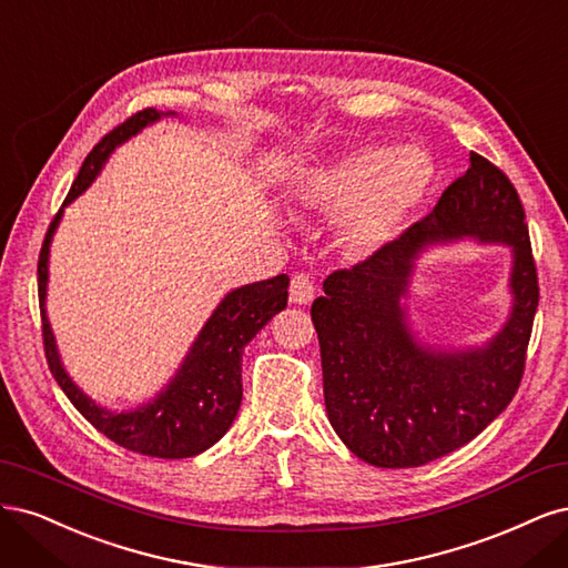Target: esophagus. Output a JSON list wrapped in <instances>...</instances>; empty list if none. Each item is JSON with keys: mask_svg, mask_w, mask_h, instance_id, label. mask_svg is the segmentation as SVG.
Returning a JSON list of instances; mask_svg holds the SVG:
<instances>
[{"mask_svg": "<svg viewBox=\"0 0 568 568\" xmlns=\"http://www.w3.org/2000/svg\"><path fill=\"white\" fill-rule=\"evenodd\" d=\"M314 283L306 276V273H297V276H292L290 281V302L292 304H311L314 300Z\"/></svg>", "mask_w": 568, "mask_h": 568, "instance_id": "34e87169", "label": "esophagus"}]
</instances>
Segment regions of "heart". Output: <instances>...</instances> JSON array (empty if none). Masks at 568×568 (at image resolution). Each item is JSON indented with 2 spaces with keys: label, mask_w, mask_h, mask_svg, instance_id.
<instances>
[{
  "label": "heart",
  "mask_w": 568,
  "mask_h": 568,
  "mask_svg": "<svg viewBox=\"0 0 568 568\" xmlns=\"http://www.w3.org/2000/svg\"><path fill=\"white\" fill-rule=\"evenodd\" d=\"M434 164L417 143L365 145L327 168L311 170L297 184V200L325 216H346L342 241L354 254L387 245L406 216L423 203Z\"/></svg>",
  "instance_id": "obj_1"
}]
</instances>
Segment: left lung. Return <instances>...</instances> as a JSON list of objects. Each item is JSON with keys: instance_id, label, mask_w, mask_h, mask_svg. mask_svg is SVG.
<instances>
[{"instance_id": "left-lung-1", "label": "left lung", "mask_w": 568, "mask_h": 568, "mask_svg": "<svg viewBox=\"0 0 568 568\" xmlns=\"http://www.w3.org/2000/svg\"><path fill=\"white\" fill-rule=\"evenodd\" d=\"M477 236L513 250V311L496 338L469 351H434L407 325L416 254ZM311 306L325 410L356 457L375 467H419L469 444L515 398L538 308V273L521 200L496 164L469 153V170L436 207L365 262L331 273Z\"/></svg>"}]
</instances>
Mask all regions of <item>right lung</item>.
Segmentation results:
<instances>
[{
  "mask_svg": "<svg viewBox=\"0 0 568 568\" xmlns=\"http://www.w3.org/2000/svg\"><path fill=\"white\" fill-rule=\"evenodd\" d=\"M170 115L176 113H160L155 108H145V111H139L136 115L115 126L111 134H105L94 145V151L87 155L78 179L72 181V189L63 200V207L91 186V181L99 176L108 155L115 151V145L139 134L143 126ZM63 207L53 216L38 262L42 337L53 379L59 382V387L65 392L70 404L91 425L126 450L151 457H168V460L193 457L207 450L233 425L243 400V349L278 311L285 308L290 278L281 273V276H273L268 281L231 290L222 304L214 308V314L207 318L205 327L200 331L191 352L186 354L184 363H181V368L170 379L168 387L153 400H149V404L134 410H108L99 406L97 400H91L65 373L57 349V339H53L47 318L49 247L63 216Z\"/></svg>",
  "mask_w": 568,
  "mask_h": 568,
  "instance_id": "right-lung-1",
  "label": "right lung"
}]
</instances>
